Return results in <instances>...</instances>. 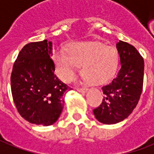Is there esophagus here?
I'll list each match as a JSON object with an SVG mask.
<instances>
[{
  "label": "esophagus",
  "instance_id": "1",
  "mask_svg": "<svg viewBox=\"0 0 154 154\" xmlns=\"http://www.w3.org/2000/svg\"><path fill=\"white\" fill-rule=\"evenodd\" d=\"M77 90L80 93H86L88 91V88H77Z\"/></svg>",
  "mask_w": 154,
  "mask_h": 154
}]
</instances>
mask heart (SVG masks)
Returning a JSON list of instances; mask_svg holds the SVG:
<instances>
[{
    "mask_svg": "<svg viewBox=\"0 0 154 154\" xmlns=\"http://www.w3.org/2000/svg\"><path fill=\"white\" fill-rule=\"evenodd\" d=\"M55 72L64 82H70L82 67L83 77L92 84L108 82L118 67L119 55L116 49L102 43H77L60 50L54 55Z\"/></svg>",
    "mask_w": 154,
    "mask_h": 154,
    "instance_id": "heart-1",
    "label": "heart"
}]
</instances>
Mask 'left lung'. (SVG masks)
I'll list each match as a JSON object with an SVG mask.
<instances>
[{
  "instance_id": "1",
  "label": "left lung",
  "mask_w": 154,
  "mask_h": 154,
  "mask_svg": "<svg viewBox=\"0 0 154 154\" xmlns=\"http://www.w3.org/2000/svg\"><path fill=\"white\" fill-rule=\"evenodd\" d=\"M121 68L110 83L103 86V101L94 109L96 119L103 124L121 122L129 116L142 94L144 60L133 45L124 41L116 44Z\"/></svg>"
}]
</instances>
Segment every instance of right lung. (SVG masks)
I'll return each instance as SVG.
<instances>
[{
  "instance_id": "add662e5",
  "label": "right lung",
  "mask_w": 154,
  "mask_h": 154,
  "mask_svg": "<svg viewBox=\"0 0 154 154\" xmlns=\"http://www.w3.org/2000/svg\"><path fill=\"white\" fill-rule=\"evenodd\" d=\"M51 56V42H31L13 64L12 99L20 116L32 124H54L63 109L64 93L72 89L56 77Z\"/></svg>"
}]
</instances>
